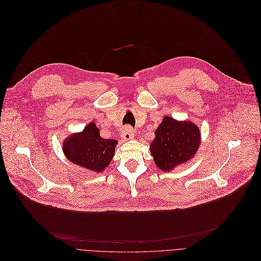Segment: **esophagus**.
Instances as JSON below:
<instances>
[{"label":"esophagus","instance_id":"1","mask_svg":"<svg viewBox=\"0 0 261 261\" xmlns=\"http://www.w3.org/2000/svg\"><path fill=\"white\" fill-rule=\"evenodd\" d=\"M134 135H135V130H134V128L130 127L129 125L125 126V127L123 128V130L121 132V138H122L124 141H128V140L133 139Z\"/></svg>","mask_w":261,"mask_h":261}]
</instances>
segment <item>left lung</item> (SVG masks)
<instances>
[{"mask_svg":"<svg viewBox=\"0 0 261 261\" xmlns=\"http://www.w3.org/2000/svg\"><path fill=\"white\" fill-rule=\"evenodd\" d=\"M199 144L200 133L195 124L167 116L155 130L150 151L156 166L162 171H171L194 156Z\"/></svg>","mask_w":261,"mask_h":261,"instance_id":"8db88e82","label":"left lung"}]
</instances>
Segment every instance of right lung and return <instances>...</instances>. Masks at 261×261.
Listing matches in <instances>:
<instances>
[{"mask_svg":"<svg viewBox=\"0 0 261 261\" xmlns=\"http://www.w3.org/2000/svg\"><path fill=\"white\" fill-rule=\"evenodd\" d=\"M116 145V140L102 139L95 123L91 122L82 133L72 135L63 148L71 163L98 173L110 164Z\"/></svg>","mask_w":261,"mask_h":261,"instance_id":"right-lung-1","label":"right lung"}]
</instances>
